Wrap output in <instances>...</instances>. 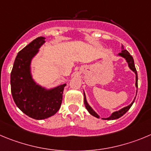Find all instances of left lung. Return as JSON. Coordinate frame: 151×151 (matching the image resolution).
<instances>
[{
	"mask_svg": "<svg viewBox=\"0 0 151 151\" xmlns=\"http://www.w3.org/2000/svg\"><path fill=\"white\" fill-rule=\"evenodd\" d=\"M119 54H120L122 56H123L124 58L126 59L128 65H129V68H130L131 70H133V71H134L135 73H136V87H138V75H137V71H136V67H135L134 60H133V56H132L130 54H129V53L127 51V50H124V48L123 46H122V53H119ZM135 99H136V98H135ZM133 103H134V101H133V102H132V104H129V106H126V107L123 108V109H121V110H119V111H117V112H113V113L112 114V115H111V116L109 117V118H106V119H107V120H114V119H117V118H120V117H122V115H124V114L126 113V112H127L128 110H129V108H130L131 106H132V105H133ZM84 104H85L86 108L87 110L88 111V112H89V113L91 114V115H93V116H95V117H96V118H99V116H98V115H97L96 112H95V111L93 110V109H91V107H90V106L88 105V104H87L86 100L85 94H84Z\"/></svg>",
	"mask_w": 151,
	"mask_h": 151,
	"instance_id": "8db88e82",
	"label": "left lung"
}]
</instances>
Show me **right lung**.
I'll return each mask as SVG.
<instances>
[{
	"mask_svg": "<svg viewBox=\"0 0 151 151\" xmlns=\"http://www.w3.org/2000/svg\"><path fill=\"white\" fill-rule=\"evenodd\" d=\"M45 38L38 37L18 52L10 75L11 92L15 104L27 115L36 120L52 116L61 106L65 84L46 91L36 85L29 73V64Z\"/></svg>",
	"mask_w": 151,
	"mask_h": 151,
	"instance_id": "right-lung-1",
	"label": "right lung"
}]
</instances>
